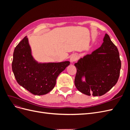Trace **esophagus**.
Listing matches in <instances>:
<instances>
[{
	"instance_id": "34e87169",
	"label": "esophagus",
	"mask_w": 130,
	"mask_h": 130,
	"mask_svg": "<svg viewBox=\"0 0 130 130\" xmlns=\"http://www.w3.org/2000/svg\"><path fill=\"white\" fill-rule=\"evenodd\" d=\"M77 56L76 55L74 54L71 57H70V62H71V63H73L74 62H75L77 60Z\"/></svg>"
}]
</instances>
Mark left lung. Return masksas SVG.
<instances>
[{
    "label": "left lung",
    "instance_id": "8db88e82",
    "mask_svg": "<svg viewBox=\"0 0 130 130\" xmlns=\"http://www.w3.org/2000/svg\"><path fill=\"white\" fill-rule=\"evenodd\" d=\"M100 48L80 58L75 64L77 72L75 85L87 95L101 96L118 80L121 61L117 46L106 34ZM85 79V80H83Z\"/></svg>",
    "mask_w": 130,
    "mask_h": 130
}]
</instances>
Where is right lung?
Listing matches in <instances>:
<instances>
[{
  "mask_svg": "<svg viewBox=\"0 0 130 130\" xmlns=\"http://www.w3.org/2000/svg\"><path fill=\"white\" fill-rule=\"evenodd\" d=\"M69 64V61L38 62L25 36L14 49L12 69L19 85L34 95H42L54 88L59 74Z\"/></svg>",
  "mask_w": 130,
  "mask_h": 130,
  "instance_id": "right-lung-1",
  "label": "right lung"
}]
</instances>
